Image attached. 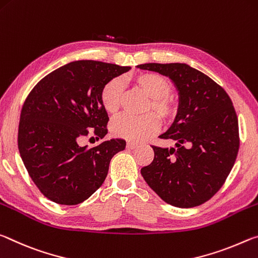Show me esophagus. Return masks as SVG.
<instances>
[{"mask_svg": "<svg viewBox=\"0 0 258 258\" xmlns=\"http://www.w3.org/2000/svg\"><path fill=\"white\" fill-rule=\"evenodd\" d=\"M136 147H137V144H135V143H130V142L126 143V149L128 150H135Z\"/></svg>", "mask_w": 258, "mask_h": 258, "instance_id": "esophagus-1", "label": "esophagus"}]
</instances>
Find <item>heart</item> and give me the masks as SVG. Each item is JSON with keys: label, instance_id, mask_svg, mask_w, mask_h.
Segmentation results:
<instances>
[{"label": "heart", "instance_id": "obj_1", "mask_svg": "<svg viewBox=\"0 0 258 258\" xmlns=\"http://www.w3.org/2000/svg\"><path fill=\"white\" fill-rule=\"evenodd\" d=\"M132 81L150 97L144 109L149 113L142 116H119L112 122L111 132L117 138L142 142L157 133L159 119L164 123H170L175 120L178 113V101L170 94L171 81L161 74L141 72L134 75ZM121 96L122 84L119 80L113 79L105 83L99 92V101L104 111L111 115L119 111Z\"/></svg>", "mask_w": 258, "mask_h": 258}]
</instances>
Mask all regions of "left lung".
<instances>
[{"label": "left lung", "mask_w": 258, "mask_h": 258, "mask_svg": "<svg viewBox=\"0 0 258 258\" xmlns=\"http://www.w3.org/2000/svg\"><path fill=\"white\" fill-rule=\"evenodd\" d=\"M171 79L179 94L176 120L160 136L176 147L152 145L154 159L141 169L153 191L179 208H192L218 192L233 168L239 151V124L226 91L214 80L186 64H142Z\"/></svg>", "instance_id": "left-lung-1"}]
</instances>
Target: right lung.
<instances>
[{"mask_svg":"<svg viewBox=\"0 0 258 258\" xmlns=\"http://www.w3.org/2000/svg\"><path fill=\"white\" fill-rule=\"evenodd\" d=\"M130 70L97 60L72 61L54 70L29 92L20 113L18 149L25 167L45 198L73 206L87 200L106 178L109 162L125 141L91 149L79 142L107 134L108 115L99 101L106 82Z\"/></svg>","mask_w":258,"mask_h":258,"instance_id":"1","label":"right lung"}]
</instances>
